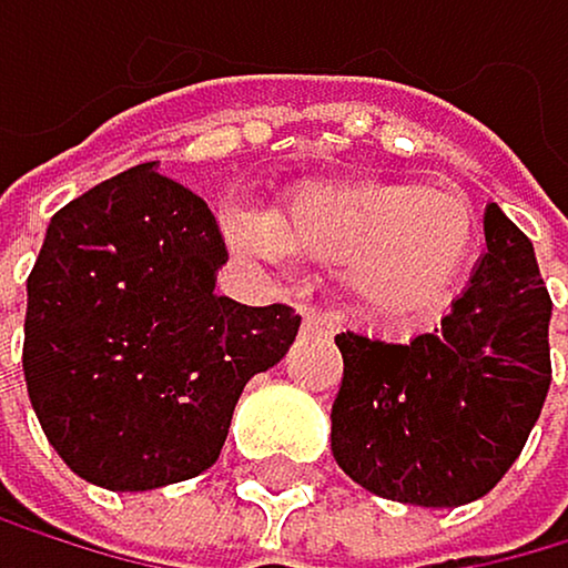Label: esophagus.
<instances>
[{
	"label": "esophagus",
	"instance_id": "obj_1",
	"mask_svg": "<svg viewBox=\"0 0 568 568\" xmlns=\"http://www.w3.org/2000/svg\"><path fill=\"white\" fill-rule=\"evenodd\" d=\"M302 331L305 334H334L337 331V320L331 316V313H305V320H302Z\"/></svg>",
	"mask_w": 568,
	"mask_h": 568
}]
</instances>
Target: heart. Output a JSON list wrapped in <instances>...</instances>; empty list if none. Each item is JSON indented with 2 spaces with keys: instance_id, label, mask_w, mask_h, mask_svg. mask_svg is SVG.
I'll return each mask as SVG.
<instances>
[{
  "instance_id": "b5f03b06",
  "label": "heart",
  "mask_w": 568,
  "mask_h": 568,
  "mask_svg": "<svg viewBox=\"0 0 568 568\" xmlns=\"http://www.w3.org/2000/svg\"><path fill=\"white\" fill-rule=\"evenodd\" d=\"M231 248L252 260L341 270V287L366 320L413 323L455 295L469 266L477 213L463 191L405 181H313L277 216L231 213Z\"/></svg>"
}]
</instances>
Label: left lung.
Returning <instances> with one entry per match:
<instances>
[{
	"label": "left lung",
	"instance_id": "obj_1",
	"mask_svg": "<svg viewBox=\"0 0 568 568\" xmlns=\"http://www.w3.org/2000/svg\"><path fill=\"white\" fill-rule=\"evenodd\" d=\"M487 252L452 313L408 345L337 334L345 358L331 452L373 495L455 508L516 463L551 384V295L530 237L495 202Z\"/></svg>",
	"mask_w": 568,
	"mask_h": 568
}]
</instances>
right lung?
I'll return each instance as SVG.
<instances>
[{
	"label": "right lung",
	"mask_w": 568,
	"mask_h": 568,
	"mask_svg": "<svg viewBox=\"0 0 568 568\" xmlns=\"http://www.w3.org/2000/svg\"><path fill=\"white\" fill-rule=\"evenodd\" d=\"M223 263L210 205L152 163L52 216L28 277L23 377L49 445L88 484L199 477L245 384L291 348L302 316L216 295Z\"/></svg>",
	"instance_id": "obj_1"
}]
</instances>
